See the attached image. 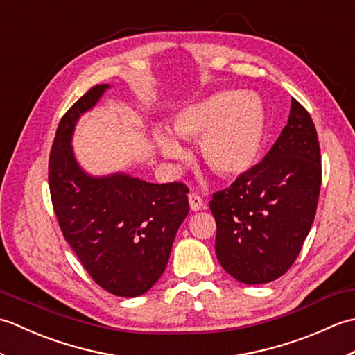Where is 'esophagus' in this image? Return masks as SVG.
Segmentation results:
<instances>
[{"instance_id":"1","label":"esophagus","mask_w":355,"mask_h":355,"mask_svg":"<svg viewBox=\"0 0 355 355\" xmlns=\"http://www.w3.org/2000/svg\"><path fill=\"white\" fill-rule=\"evenodd\" d=\"M189 206H191L192 212H197V210L205 209V201H202V198L200 197L198 193L191 192L189 193Z\"/></svg>"}]
</instances>
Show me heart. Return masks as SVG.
Returning a JSON list of instances; mask_svg holds the SVG:
<instances>
[{
  "instance_id": "heart-1",
  "label": "heart",
  "mask_w": 355,
  "mask_h": 355,
  "mask_svg": "<svg viewBox=\"0 0 355 355\" xmlns=\"http://www.w3.org/2000/svg\"><path fill=\"white\" fill-rule=\"evenodd\" d=\"M171 128L178 139L200 140V154L209 168L233 178L256 162L266 131V112L253 94L218 92L178 111ZM173 135L157 130V146L169 160H184L187 150Z\"/></svg>"
}]
</instances>
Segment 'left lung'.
I'll return each mask as SVG.
<instances>
[{
    "label": "left lung",
    "instance_id": "8db88e82",
    "mask_svg": "<svg viewBox=\"0 0 355 355\" xmlns=\"http://www.w3.org/2000/svg\"><path fill=\"white\" fill-rule=\"evenodd\" d=\"M320 183L315 126L302 105L291 99L288 123L263 160L209 202L223 268L247 285L285 275L310 233Z\"/></svg>",
    "mask_w": 355,
    "mask_h": 355
}]
</instances>
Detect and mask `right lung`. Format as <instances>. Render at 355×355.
I'll use <instances>...</instances> for the list:
<instances>
[{"label": "right lung", "mask_w": 355, "mask_h": 355, "mask_svg": "<svg viewBox=\"0 0 355 355\" xmlns=\"http://www.w3.org/2000/svg\"><path fill=\"white\" fill-rule=\"evenodd\" d=\"M108 88L88 89L61 119L50 153L49 186L59 227L88 275L114 296L135 297L163 275L189 212V189L123 172L93 177L80 168L71 146L74 126Z\"/></svg>", "instance_id": "right-lung-1"}]
</instances>
